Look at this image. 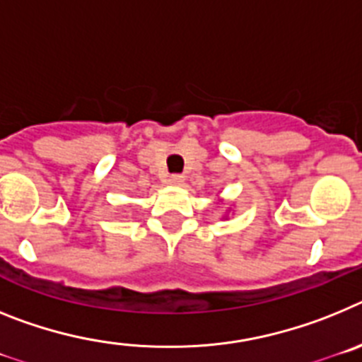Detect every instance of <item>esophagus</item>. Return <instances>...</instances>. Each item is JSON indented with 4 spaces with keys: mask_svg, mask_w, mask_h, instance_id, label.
<instances>
[{
    "mask_svg": "<svg viewBox=\"0 0 362 362\" xmlns=\"http://www.w3.org/2000/svg\"><path fill=\"white\" fill-rule=\"evenodd\" d=\"M168 184L182 185V184H184V177H182V175H169V177H168Z\"/></svg>",
    "mask_w": 362,
    "mask_h": 362,
    "instance_id": "34e87169",
    "label": "esophagus"
}]
</instances>
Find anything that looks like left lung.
Wrapping results in <instances>:
<instances>
[{
  "mask_svg": "<svg viewBox=\"0 0 362 362\" xmlns=\"http://www.w3.org/2000/svg\"><path fill=\"white\" fill-rule=\"evenodd\" d=\"M220 202H222V200H220ZM224 218H228V216H224Z\"/></svg>",
  "mask_w": 362,
  "mask_h": 362,
  "instance_id": "obj_1",
  "label": "left lung"
}]
</instances>
